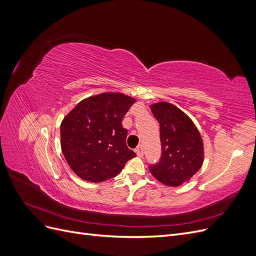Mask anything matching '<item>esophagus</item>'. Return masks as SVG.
Listing matches in <instances>:
<instances>
[{
  "label": "esophagus",
  "mask_w": 256,
  "mask_h": 256,
  "mask_svg": "<svg viewBox=\"0 0 256 256\" xmlns=\"http://www.w3.org/2000/svg\"><path fill=\"white\" fill-rule=\"evenodd\" d=\"M136 154H138V157H143V154H144V150H143V148H142V146L138 147V148L136 150Z\"/></svg>",
  "instance_id": "34e87169"
}]
</instances>
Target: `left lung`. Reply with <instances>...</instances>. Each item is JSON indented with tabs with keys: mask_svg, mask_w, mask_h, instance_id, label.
<instances>
[{
	"mask_svg": "<svg viewBox=\"0 0 256 256\" xmlns=\"http://www.w3.org/2000/svg\"><path fill=\"white\" fill-rule=\"evenodd\" d=\"M160 125L161 159L150 171L170 187L188 182L204 162V143L196 124L176 106L160 102L150 106Z\"/></svg>",
	"mask_w": 256,
	"mask_h": 256,
	"instance_id": "left-lung-1",
	"label": "left lung"
}]
</instances>
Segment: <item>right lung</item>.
Returning <instances> with one entry per match:
<instances>
[{"mask_svg": "<svg viewBox=\"0 0 256 256\" xmlns=\"http://www.w3.org/2000/svg\"><path fill=\"white\" fill-rule=\"evenodd\" d=\"M136 98L106 92L85 98L60 124V147L76 176L90 182L115 177L136 152L126 145L122 120Z\"/></svg>", "mask_w": 256, "mask_h": 256, "instance_id": "obj_1", "label": "right lung"}]
</instances>
